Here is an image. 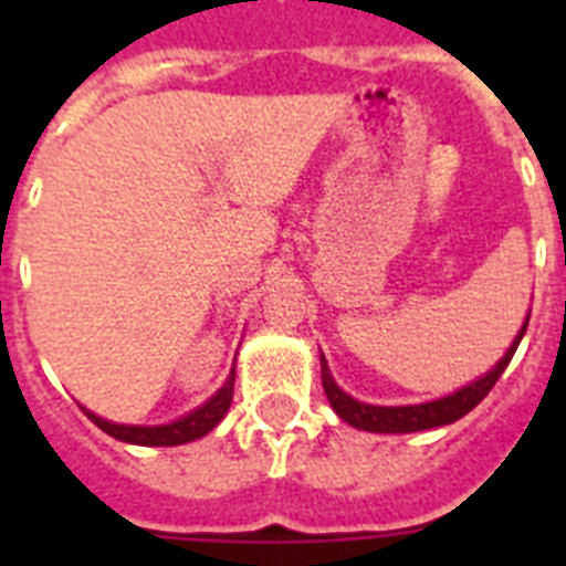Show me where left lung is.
<instances>
[{
    "label": "left lung",
    "instance_id": "8db88e82",
    "mask_svg": "<svg viewBox=\"0 0 566 566\" xmlns=\"http://www.w3.org/2000/svg\"><path fill=\"white\" fill-rule=\"evenodd\" d=\"M530 314L524 317V326L518 328V334L513 337L510 348L504 352V357L499 359L488 374H482L473 382L462 385L459 391L448 394V397L431 399V402H417V405H371V402H359L352 394H345L337 382H334L332 371H328L326 357L319 354V368H323V391H326L328 402L337 411V417L343 422H348L357 431L368 433H417L428 431V428H439V424H451L457 419H462L464 413L473 411L488 391L496 385V379L502 377L504 368L510 365L513 354H516L518 343H522L524 332H527Z\"/></svg>",
    "mask_w": 566,
    "mask_h": 566
}]
</instances>
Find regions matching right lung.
<instances>
[{"instance_id": "obj_1", "label": "right lung", "mask_w": 566, "mask_h": 566, "mask_svg": "<svg viewBox=\"0 0 566 566\" xmlns=\"http://www.w3.org/2000/svg\"><path fill=\"white\" fill-rule=\"evenodd\" d=\"M232 394H234V365L232 371H229L227 382L212 394L203 405H198L195 411H189L187 417L175 419V422L167 424H122V422H109V419L96 417L93 411L82 408L93 422L102 428L104 433H109L118 442H129V444H144V448H172V444H187L195 442V439L207 437L212 431L214 424L221 422L227 417L229 405H232Z\"/></svg>"}]
</instances>
